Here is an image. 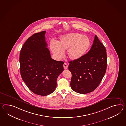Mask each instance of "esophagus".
I'll return each instance as SVG.
<instances>
[{
  "mask_svg": "<svg viewBox=\"0 0 126 126\" xmlns=\"http://www.w3.org/2000/svg\"><path fill=\"white\" fill-rule=\"evenodd\" d=\"M63 67H64V69H67L68 68V65L66 63H64V64H63Z\"/></svg>",
  "mask_w": 126,
  "mask_h": 126,
  "instance_id": "1",
  "label": "esophagus"
}]
</instances>
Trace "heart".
<instances>
[{
	"instance_id": "obj_1",
	"label": "heart",
	"mask_w": 126,
	"mask_h": 126,
	"mask_svg": "<svg viewBox=\"0 0 126 126\" xmlns=\"http://www.w3.org/2000/svg\"><path fill=\"white\" fill-rule=\"evenodd\" d=\"M91 41L88 36L78 33L65 34L60 39L58 43L52 41L49 48L55 58L60 60L67 50L68 57L76 61L81 58L90 48Z\"/></svg>"
}]
</instances>
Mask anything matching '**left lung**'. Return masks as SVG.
Instances as JSON below:
<instances>
[{
  "label": "left lung",
  "mask_w": 126,
  "mask_h": 126,
  "mask_svg": "<svg viewBox=\"0 0 126 126\" xmlns=\"http://www.w3.org/2000/svg\"><path fill=\"white\" fill-rule=\"evenodd\" d=\"M69 63L68 69L72 74L71 88L80 94L92 92L99 85L106 71V49L95 35L88 53L79 59Z\"/></svg>",
  "instance_id": "left-lung-1"
}]
</instances>
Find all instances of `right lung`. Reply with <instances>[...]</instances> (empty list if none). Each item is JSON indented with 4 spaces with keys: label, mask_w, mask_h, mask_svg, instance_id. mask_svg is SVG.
I'll list each match as a JSON object with an SVG mask.
<instances>
[{
    "label": "right lung",
    "mask_w": 126,
    "mask_h": 126,
    "mask_svg": "<svg viewBox=\"0 0 126 126\" xmlns=\"http://www.w3.org/2000/svg\"><path fill=\"white\" fill-rule=\"evenodd\" d=\"M44 31L29 37L22 47L19 55L22 80L32 92L49 95L56 87V80L64 70V62L53 60L47 48Z\"/></svg>",
    "instance_id": "add662e5"
}]
</instances>
